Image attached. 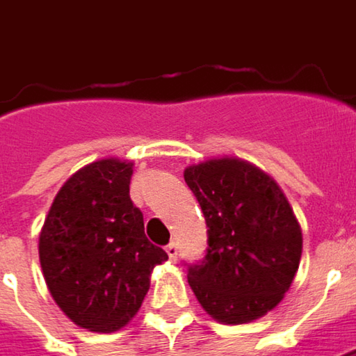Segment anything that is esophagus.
<instances>
[{
    "label": "esophagus",
    "instance_id": "34e87169",
    "mask_svg": "<svg viewBox=\"0 0 356 356\" xmlns=\"http://www.w3.org/2000/svg\"><path fill=\"white\" fill-rule=\"evenodd\" d=\"M166 252H168V257H170V261H176V257H178V243H168L166 245Z\"/></svg>",
    "mask_w": 356,
    "mask_h": 356
}]
</instances>
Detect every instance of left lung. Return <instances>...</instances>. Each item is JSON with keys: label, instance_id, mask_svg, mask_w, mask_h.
Listing matches in <instances>:
<instances>
[{"label": "left lung", "instance_id": "1", "mask_svg": "<svg viewBox=\"0 0 356 356\" xmlns=\"http://www.w3.org/2000/svg\"><path fill=\"white\" fill-rule=\"evenodd\" d=\"M207 225L206 257L188 282L209 316L247 323L280 304L302 257V231L270 176L239 159L184 170Z\"/></svg>", "mask_w": 356, "mask_h": 356}]
</instances>
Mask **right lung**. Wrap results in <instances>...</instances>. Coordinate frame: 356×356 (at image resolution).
<instances>
[{
	"mask_svg": "<svg viewBox=\"0 0 356 356\" xmlns=\"http://www.w3.org/2000/svg\"><path fill=\"white\" fill-rule=\"evenodd\" d=\"M133 164L106 159L83 166L56 194L39 239L50 296L90 331H115L137 314L150 273L168 259L145 235L129 195Z\"/></svg>",
	"mask_w": 356,
	"mask_h": 356,
	"instance_id": "add662e5",
	"label": "right lung"
}]
</instances>
